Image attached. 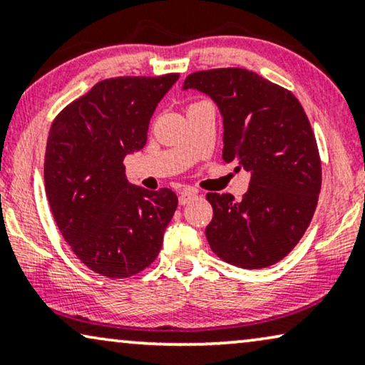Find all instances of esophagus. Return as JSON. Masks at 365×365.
I'll list each match as a JSON object with an SVG mask.
<instances>
[{
  "mask_svg": "<svg viewBox=\"0 0 365 365\" xmlns=\"http://www.w3.org/2000/svg\"><path fill=\"white\" fill-rule=\"evenodd\" d=\"M195 198H198V193L195 192V190H192V188L182 190L180 195H178V202H180V205H187L190 202H193Z\"/></svg>",
  "mask_w": 365,
  "mask_h": 365,
  "instance_id": "obj_1",
  "label": "esophagus"
}]
</instances>
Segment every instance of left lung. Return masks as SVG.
<instances>
[{
	"mask_svg": "<svg viewBox=\"0 0 365 365\" xmlns=\"http://www.w3.org/2000/svg\"><path fill=\"white\" fill-rule=\"evenodd\" d=\"M203 92L223 117V160L250 173L241 202L208 193L210 248L246 269L278 263L309 227L321 192V160L311 124L289 91L253 71L227 68L190 74L183 91Z\"/></svg>",
	"mask_w": 365,
	"mask_h": 365,
	"instance_id": "8db88e82",
	"label": "left lung"
}]
</instances>
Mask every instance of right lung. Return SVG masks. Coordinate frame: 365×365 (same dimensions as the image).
Masks as SVG:
<instances>
[{
    "instance_id": "1",
    "label": "right lung",
    "mask_w": 365,
    "mask_h": 365,
    "mask_svg": "<svg viewBox=\"0 0 365 365\" xmlns=\"http://www.w3.org/2000/svg\"><path fill=\"white\" fill-rule=\"evenodd\" d=\"M178 74L97 82L51 125L44 185L61 235L87 268L129 278L153 263L178 198L129 183L124 158L142 150L155 107Z\"/></svg>"
}]
</instances>
